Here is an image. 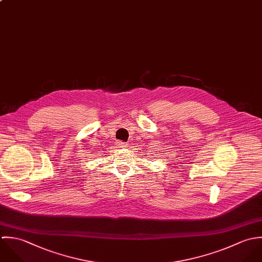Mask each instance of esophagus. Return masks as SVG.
Wrapping results in <instances>:
<instances>
[{"label": "esophagus", "instance_id": "esophagus-1", "mask_svg": "<svg viewBox=\"0 0 262 262\" xmlns=\"http://www.w3.org/2000/svg\"><path fill=\"white\" fill-rule=\"evenodd\" d=\"M117 146H118V148H122V149L127 148V145L124 142H117Z\"/></svg>", "mask_w": 262, "mask_h": 262}]
</instances>
